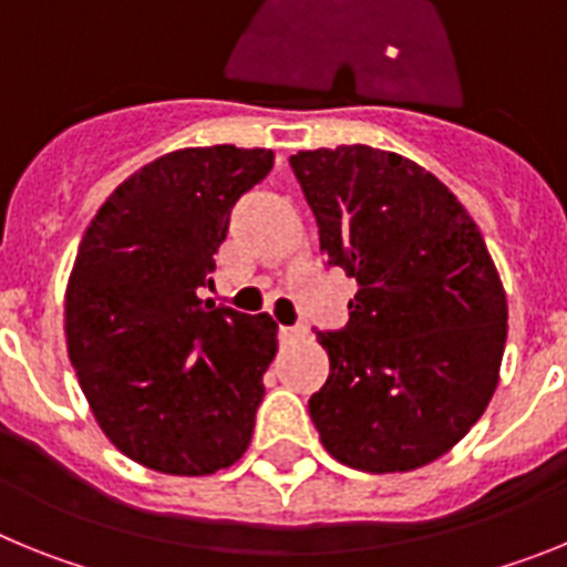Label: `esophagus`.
<instances>
[{"label":"esophagus","instance_id":"esophagus-1","mask_svg":"<svg viewBox=\"0 0 567 567\" xmlns=\"http://www.w3.org/2000/svg\"><path fill=\"white\" fill-rule=\"evenodd\" d=\"M280 334H284V340H300V338H307L309 329L307 327H280Z\"/></svg>","mask_w":567,"mask_h":567}]
</instances>
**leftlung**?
I'll use <instances>...</instances> for the list:
<instances>
[{
  "instance_id": "left-lung-1",
  "label": "left lung",
  "mask_w": 567,
  "mask_h": 567,
  "mask_svg": "<svg viewBox=\"0 0 567 567\" xmlns=\"http://www.w3.org/2000/svg\"><path fill=\"white\" fill-rule=\"evenodd\" d=\"M332 267L358 280L349 323L318 332L329 378L309 398L320 443L369 474L434 463L499 383L508 303L457 195L405 155L365 144L289 158Z\"/></svg>"
}]
</instances>
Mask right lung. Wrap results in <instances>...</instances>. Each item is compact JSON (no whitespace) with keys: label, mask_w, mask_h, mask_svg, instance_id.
<instances>
[{"label":"right lung","mask_w":567,"mask_h":567,"mask_svg":"<svg viewBox=\"0 0 567 567\" xmlns=\"http://www.w3.org/2000/svg\"><path fill=\"white\" fill-rule=\"evenodd\" d=\"M272 150L187 147L144 164L90 221L64 292L70 363L110 443L175 477L247 452L278 323L198 298L229 213Z\"/></svg>","instance_id":"right-lung-1"}]
</instances>
